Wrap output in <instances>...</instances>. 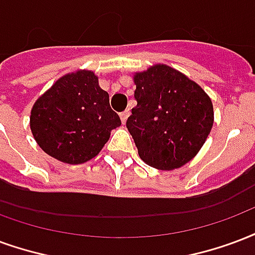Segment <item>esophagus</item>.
I'll return each mask as SVG.
<instances>
[{"label":"esophagus","instance_id":"34e87169","mask_svg":"<svg viewBox=\"0 0 255 255\" xmlns=\"http://www.w3.org/2000/svg\"><path fill=\"white\" fill-rule=\"evenodd\" d=\"M128 116H129V111H124V112H122L120 113V119H122V123L123 124H124V123L127 122V119H128Z\"/></svg>","mask_w":255,"mask_h":255}]
</instances>
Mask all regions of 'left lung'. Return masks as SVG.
<instances>
[{"mask_svg": "<svg viewBox=\"0 0 255 255\" xmlns=\"http://www.w3.org/2000/svg\"><path fill=\"white\" fill-rule=\"evenodd\" d=\"M133 82L137 104L126 126L140 159L161 170L188 163L211 132V99L196 82L166 65L136 73Z\"/></svg>", "mask_w": 255, "mask_h": 255, "instance_id": "1", "label": "left lung"}]
</instances>
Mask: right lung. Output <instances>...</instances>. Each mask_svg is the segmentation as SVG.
<instances>
[{"label":"right lung","instance_id":"right-lung-1","mask_svg":"<svg viewBox=\"0 0 255 255\" xmlns=\"http://www.w3.org/2000/svg\"><path fill=\"white\" fill-rule=\"evenodd\" d=\"M120 124L109 105V94L89 70L59 78L31 111V131L37 144L70 165L94 158Z\"/></svg>","mask_w":255,"mask_h":255}]
</instances>
